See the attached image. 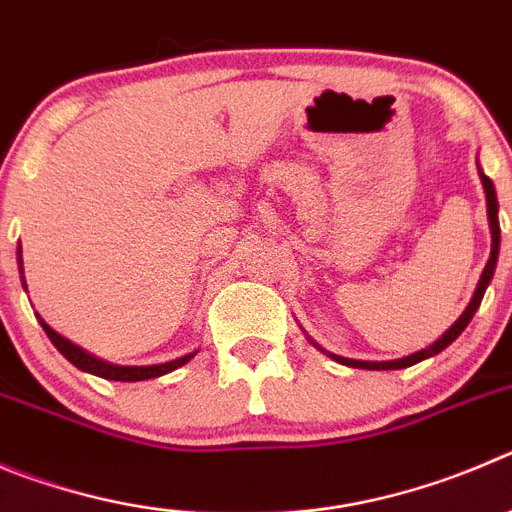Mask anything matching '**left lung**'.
<instances>
[{"instance_id":"obj_1","label":"left lung","mask_w":512,"mask_h":512,"mask_svg":"<svg viewBox=\"0 0 512 512\" xmlns=\"http://www.w3.org/2000/svg\"><path fill=\"white\" fill-rule=\"evenodd\" d=\"M477 174H480V181H482V189H485V199H487V222H490V237H493V245H490V257H487V265L485 270H482L480 280H477V288L475 293H472L470 303H467L465 313L457 318L455 323H452L447 331L442 333V336L437 338L434 343H429L427 348H422V351L417 353H409V356L404 358H396V361H358V358H346V356H338V353H331L326 351V348H321L318 343L313 341V338L308 336V341L313 343L318 351H323L326 356H331L333 361H338V364L343 366H351V369H369V371H391V369H407V366H414L419 364V361H424V358H432L437 356L439 351H444V348L450 346L452 341H455L457 336H460L462 331L467 328V323L472 321V315L477 313V308H480L482 303V295H485L487 285H490V280H493L495 275V265H498V252H500V222H498V194H495V184L485 176V171L480 169V164H477Z\"/></svg>"}]
</instances>
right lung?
Masks as SVG:
<instances>
[{"label":"right lung","mask_w":512,"mask_h":512,"mask_svg":"<svg viewBox=\"0 0 512 512\" xmlns=\"http://www.w3.org/2000/svg\"><path fill=\"white\" fill-rule=\"evenodd\" d=\"M19 255V275H22V247L17 250ZM22 285H25L27 290V283H25V275H22ZM40 318V315H37ZM40 326L45 328L47 338L52 341V346L57 348V351L62 353V356L68 358L70 364L78 366L80 371H88V374L93 376H100V379H108V381H146V379H159V376L169 374V371L179 369V366L189 364L191 358L197 356V351L186 353V356L181 358H174V361H166V364H154V366H118V364H111V361H103V358L93 356V353H88L85 348L75 346L73 341H68L65 336H60L57 331H52L50 326H47L45 321L40 318Z\"/></svg>","instance_id":"obj_1"}]
</instances>
